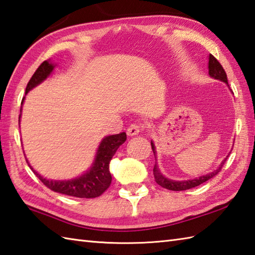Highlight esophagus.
<instances>
[{
    "label": "esophagus",
    "instance_id": "1",
    "mask_svg": "<svg viewBox=\"0 0 255 255\" xmlns=\"http://www.w3.org/2000/svg\"><path fill=\"white\" fill-rule=\"evenodd\" d=\"M142 128L143 127L141 126V124L133 123V124H131V126L128 128L127 133H128V135H129V136H133V135H136V134H138L139 132H141Z\"/></svg>",
    "mask_w": 255,
    "mask_h": 255
}]
</instances>
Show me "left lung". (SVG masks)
Listing matches in <instances>:
<instances>
[{
	"instance_id": "1",
	"label": "left lung",
	"mask_w": 255,
	"mask_h": 255,
	"mask_svg": "<svg viewBox=\"0 0 255 255\" xmlns=\"http://www.w3.org/2000/svg\"><path fill=\"white\" fill-rule=\"evenodd\" d=\"M208 68H209V75L212 78H215V79H218V80H221L223 82H226V84H228V78H227V74H226L225 69H223V67L221 66L220 62L218 61V59L216 58V57L212 56L211 54L209 55V66H208ZM150 145H152L153 153L155 155L154 144L150 143ZM227 158L228 157H226L225 160H223L222 164L220 165V167L212 171V173L208 174V175H205V176H200L199 178L191 179V180H184V181H174V180H170V179L165 178L164 176L159 173L157 166H156V164H155L154 165V168H153L154 178H155V181H156V183L159 186H162V187H164V188L168 189V190H174V191L187 190V189L194 188V187H196V186H199L202 183H205V181L209 180L212 177H215V176L221 170L222 166H223V164L226 163Z\"/></svg>"
}]
</instances>
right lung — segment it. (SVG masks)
<instances>
[{
  "label": "right lung",
  "instance_id": "1",
  "mask_svg": "<svg viewBox=\"0 0 255 255\" xmlns=\"http://www.w3.org/2000/svg\"><path fill=\"white\" fill-rule=\"evenodd\" d=\"M54 69V65L49 64L47 60L41 62L39 67L34 75L30 78L27 86H26V93L34 87L39 85L41 81L47 78L50 72ZM24 98L22 99L23 105ZM20 118V116H19ZM127 141V133L122 132L120 134L110 135L103 138L100 146H99L96 160L93 163L90 170H88L80 177L70 179V180H48L43 178L39 174L28 166L34 171V174L37 176L47 188L60 193L64 195H68L72 197H78V198H97L101 196L111 185V174L109 170V164H110L113 155L116 154L117 149L120 147L124 142ZM27 162V159H26ZM28 163V162H27Z\"/></svg>",
  "mask_w": 255,
  "mask_h": 255
}]
</instances>
